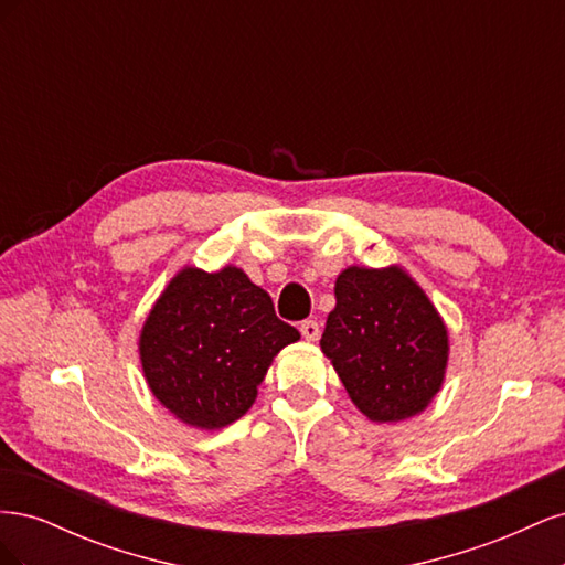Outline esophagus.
Wrapping results in <instances>:
<instances>
[{"mask_svg":"<svg viewBox=\"0 0 565 565\" xmlns=\"http://www.w3.org/2000/svg\"><path fill=\"white\" fill-rule=\"evenodd\" d=\"M299 332H301V337H303L306 341H318V337H320V324H318L316 320H306V322H301Z\"/></svg>","mask_w":565,"mask_h":565,"instance_id":"1","label":"esophagus"}]
</instances>
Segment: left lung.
I'll list each match as a JSON object with an SVG mask.
<instances>
[{"label": "left lung", "instance_id": "8db88e82", "mask_svg": "<svg viewBox=\"0 0 565 565\" xmlns=\"http://www.w3.org/2000/svg\"><path fill=\"white\" fill-rule=\"evenodd\" d=\"M320 339L351 403L377 424L424 413L446 382L448 324L401 264L349 266Z\"/></svg>", "mask_w": 565, "mask_h": 565}]
</instances>
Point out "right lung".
I'll list each match as a JSON object with an SVG mask.
<instances>
[{"label":"right lung","instance_id":"right-lung-1","mask_svg":"<svg viewBox=\"0 0 565 565\" xmlns=\"http://www.w3.org/2000/svg\"><path fill=\"white\" fill-rule=\"evenodd\" d=\"M295 341L299 332L278 320L243 268L183 266L146 316L139 361L162 407L185 426L216 431L247 413L273 358Z\"/></svg>","mask_w":565,"mask_h":565}]
</instances>
